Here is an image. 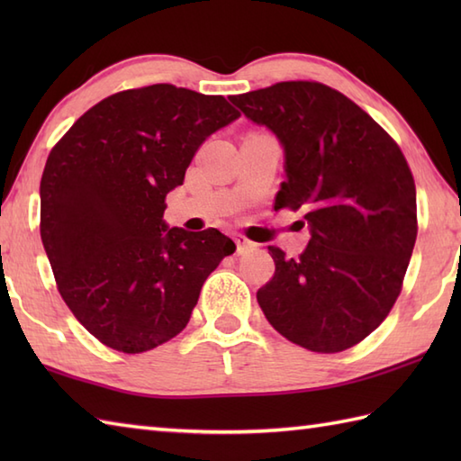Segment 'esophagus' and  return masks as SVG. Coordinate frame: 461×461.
<instances>
[{
    "label": "esophagus",
    "instance_id": "1",
    "mask_svg": "<svg viewBox=\"0 0 461 461\" xmlns=\"http://www.w3.org/2000/svg\"><path fill=\"white\" fill-rule=\"evenodd\" d=\"M236 243H238V253H240V256H241V253H248V251L258 249V243L256 241H251V240L243 238V236H238Z\"/></svg>",
    "mask_w": 461,
    "mask_h": 461
}]
</instances>
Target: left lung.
<instances>
[{
  "label": "left lung",
  "mask_w": 461,
  "mask_h": 461,
  "mask_svg": "<svg viewBox=\"0 0 461 461\" xmlns=\"http://www.w3.org/2000/svg\"><path fill=\"white\" fill-rule=\"evenodd\" d=\"M285 149L276 210L303 208L311 241L299 259L269 246L276 273L258 291L287 340L312 352L358 345L402 291L418 236L416 184L396 140L348 96L283 81L230 99Z\"/></svg>",
  "instance_id": "left-lung-1"
}]
</instances>
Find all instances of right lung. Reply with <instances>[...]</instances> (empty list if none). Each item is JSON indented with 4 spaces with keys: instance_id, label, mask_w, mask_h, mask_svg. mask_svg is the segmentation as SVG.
I'll use <instances>...</instances> for the list:
<instances>
[{
    "instance_id": "add662e5",
    "label": "right lung",
    "mask_w": 461,
    "mask_h": 461,
    "mask_svg": "<svg viewBox=\"0 0 461 461\" xmlns=\"http://www.w3.org/2000/svg\"><path fill=\"white\" fill-rule=\"evenodd\" d=\"M240 113L168 83L106 96L59 140L41 176L43 248L77 321L126 355L188 325L200 289L236 243L166 228V194L202 142Z\"/></svg>"
}]
</instances>
